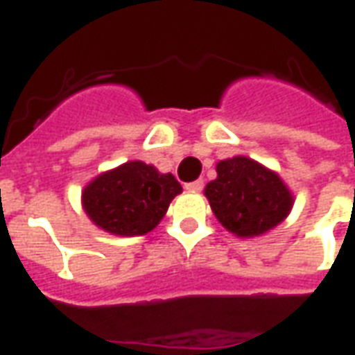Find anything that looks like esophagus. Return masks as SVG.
Here are the masks:
<instances>
[{
	"mask_svg": "<svg viewBox=\"0 0 355 355\" xmlns=\"http://www.w3.org/2000/svg\"><path fill=\"white\" fill-rule=\"evenodd\" d=\"M202 187H205V182H202V180H197V182H191L185 185V189L193 191V193H200Z\"/></svg>",
	"mask_w": 355,
	"mask_h": 355,
	"instance_id": "esophagus-1",
	"label": "esophagus"
}]
</instances>
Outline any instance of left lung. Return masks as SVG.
<instances>
[{"mask_svg":"<svg viewBox=\"0 0 355 355\" xmlns=\"http://www.w3.org/2000/svg\"><path fill=\"white\" fill-rule=\"evenodd\" d=\"M205 195L218 222L237 237H258L285 220L293 195L277 173L246 157L220 160Z\"/></svg>","mask_w":355,"mask_h":355,"instance_id":"left-lung-1","label":"left lung"}]
</instances>
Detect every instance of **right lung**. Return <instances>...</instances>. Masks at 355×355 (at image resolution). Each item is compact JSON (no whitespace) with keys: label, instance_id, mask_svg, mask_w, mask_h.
<instances>
[{"label":"right lung","instance_id":"right-lung-1","mask_svg":"<svg viewBox=\"0 0 355 355\" xmlns=\"http://www.w3.org/2000/svg\"><path fill=\"white\" fill-rule=\"evenodd\" d=\"M182 191L172 173H160L155 166L132 160L87 183L82 205L97 227L135 237L155 230Z\"/></svg>","mask_w":355,"mask_h":355}]
</instances>
